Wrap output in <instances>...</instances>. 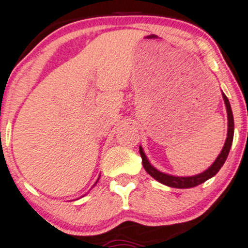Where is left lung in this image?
Masks as SVG:
<instances>
[{"mask_svg":"<svg viewBox=\"0 0 248 248\" xmlns=\"http://www.w3.org/2000/svg\"><path fill=\"white\" fill-rule=\"evenodd\" d=\"M222 98H224L225 105H226L227 118H229V130H227V138H226V141H225V145L222 147L220 155H218V158H217L216 161L213 163V165L208 170H206L205 172H202V173L197 174V176H193V177L170 176V174L161 173V172L158 171V170H155L154 166L149 163V160H147L145 155H144L143 149L139 147V154H140L141 161H143V166L150 176L155 178V180H158V182L161 183V184L170 186V187L190 188V187H194V186L202 184V183L206 182L207 179H210V178H212L213 176H216V174L218 173L219 170H220L221 166L224 165L227 155H229L231 145H232V141H233V135H234V121H233V113H232V109H231L229 98L225 96V93H222Z\"/></svg>","mask_w":248,"mask_h":248,"instance_id":"left-lung-1","label":"left lung"}]
</instances>
